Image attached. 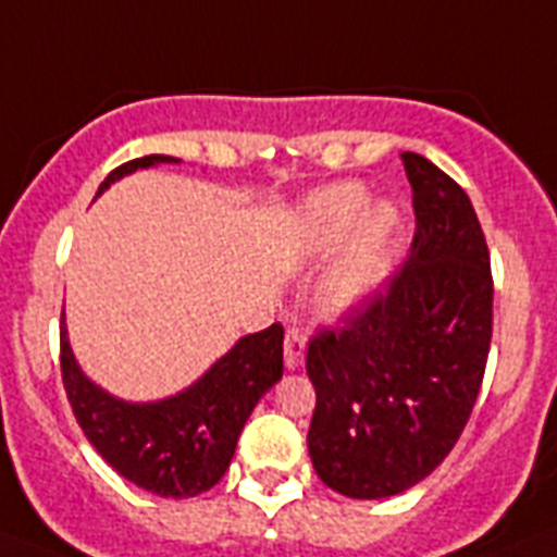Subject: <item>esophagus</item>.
<instances>
[{"label": "esophagus", "mask_w": 557, "mask_h": 557, "mask_svg": "<svg viewBox=\"0 0 557 557\" xmlns=\"http://www.w3.org/2000/svg\"><path fill=\"white\" fill-rule=\"evenodd\" d=\"M305 347H307V333L301 327H289L287 338H284V364L289 370L305 364Z\"/></svg>", "instance_id": "34e87169"}]
</instances>
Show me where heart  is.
Listing matches in <instances>:
<instances>
[{
    "mask_svg": "<svg viewBox=\"0 0 557 557\" xmlns=\"http://www.w3.org/2000/svg\"><path fill=\"white\" fill-rule=\"evenodd\" d=\"M367 187L361 182H338L312 193L301 213V236L312 256L330 252L352 230L350 245L324 278L321 298L335 312L350 310L370 298L384 282L393 256V238L398 230V213L387 201L367 207ZM362 219L358 220L357 215Z\"/></svg>",
    "mask_w": 557,
    "mask_h": 557,
    "instance_id": "obj_1",
    "label": "heart"
}]
</instances>
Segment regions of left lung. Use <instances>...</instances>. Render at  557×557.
Returning <instances> with one entry per match:
<instances>
[{
    "label": "left lung",
    "mask_w": 557,
    "mask_h": 557,
    "mask_svg": "<svg viewBox=\"0 0 557 557\" xmlns=\"http://www.w3.org/2000/svg\"><path fill=\"white\" fill-rule=\"evenodd\" d=\"M401 162L416 210L410 259L307 344V447L321 481L347 498L404 493L447 458L493 338V270L470 196L424 156Z\"/></svg>",
    "instance_id": "obj_1"
}]
</instances>
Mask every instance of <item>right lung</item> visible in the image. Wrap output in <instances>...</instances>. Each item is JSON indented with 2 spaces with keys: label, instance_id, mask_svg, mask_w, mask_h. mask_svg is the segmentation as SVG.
Returning <instances> with one entry per match:
<instances>
[{
  "label": "right lung",
  "instance_id": "1",
  "mask_svg": "<svg viewBox=\"0 0 557 557\" xmlns=\"http://www.w3.org/2000/svg\"><path fill=\"white\" fill-rule=\"evenodd\" d=\"M162 162L178 159L141 156L119 164L99 193L133 170ZM59 350L64 393L96 453L147 493L193 498L222 481L252 407L282 379L284 327L275 321L261 333L245 335L190 389L156 404L119 401L90 384L73 358L64 324Z\"/></svg>",
  "mask_w": 557,
  "mask_h": 557
}]
</instances>
